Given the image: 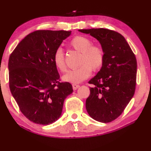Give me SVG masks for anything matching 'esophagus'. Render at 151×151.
<instances>
[{
    "label": "esophagus",
    "instance_id": "esophagus-1",
    "mask_svg": "<svg viewBox=\"0 0 151 151\" xmlns=\"http://www.w3.org/2000/svg\"><path fill=\"white\" fill-rule=\"evenodd\" d=\"M79 87H80V86H78V85H77V84H73V88L74 90H76V89H78V88H79Z\"/></svg>",
    "mask_w": 151,
    "mask_h": 151
}]
</instances>
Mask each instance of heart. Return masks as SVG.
I'll return each mask as SVG.
<instances>
[{
	"label": "heart",
	"instance_id": "obj_1",
	"mask_svg": "<svg viewBox=\"0 0 151 151\" xmlns=\"http://www.w3.org/2000/svg\"><path fill=\"white\" fill-rule=\"evenodd\" d=\"M92 42L84 36H76L70 42V45L77 51L81 52L77 68L69 70L62 76L64 82L79 83L90 76L92 69L96 71L102 67L104 61V50L101 46L92 45ZM55 67L61 73L66 71L64 53L61 48H57L53 55Z\"/></svg>",
	"mask_w": 151,
	"mask_h": 151
}]
</instances>
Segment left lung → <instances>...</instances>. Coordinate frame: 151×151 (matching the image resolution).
<instances>
[{
    "label": "left lung",
    "instance_id": "1",
    "mask_svg": "<svg viewBox=\"0 0 151 151\" xmlns=\"http://www.w3.org/2000/svg\"><path fill=\"white\" fill-rule=\"evenodd\" d=\"M78 31L96 38L105 54L101 70L89 81L94 87L90 88L87 111L98 122H110L122 113L134 95L136 58L125 38L116 31L106 29Z\"/></svg>",
    "mask_w": 151,
    "mask_h": 151
}]
</instances>
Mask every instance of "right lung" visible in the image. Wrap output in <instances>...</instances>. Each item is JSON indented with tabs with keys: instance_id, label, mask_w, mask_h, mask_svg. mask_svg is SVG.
I'll return each mask as SVG.
<instances>
[{
	"instance_id": "add662e5",
	"label": "right lung",
	"mask_w": 151,
	"mask_h": 151,
	"mask_svg": "<svg viewBox=\"0 0 151 151\" xmlns=\"http://www.w3.org/2000/svg\"><path fill=\"white\" fill-rule=\"evenodd\" d=\"M72 31L41 30L27 35L10 55L9 88L20 111L36 124L55 122L63 102L73 92L68 82H59L53 63L57 48Z\"/></svg>"
}]
</instances>
